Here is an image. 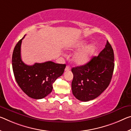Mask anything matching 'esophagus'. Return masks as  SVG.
I'll list each match as a JSON object with an SVG mask.
<instances>
[{
  "instance_id": "1",
  "label": "esophagus",
  "mask_w": 131,
  "mask_h": 131,
  "mask_svg": "<svg viewBox=\"0 0 131 131\" xmlns=\"http://www.w3.org/2000/svg\"><path fill=\"white\" fill-rule=\"evenodd\" d=\"M70 70V66H66V68H65V71H69V70Z\"/></svg>"
}]
</instances>
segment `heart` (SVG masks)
<instances>
[{
	"label": "heart",
	"mask_w": 131,
	"mask_h": 131,
	"mask_svg": "<svg viewBox=\"0 0 131 131\" xmlns=\"http://www.w3.org/2000/svg\"><path fill=\"white\" fill-rule=\"evenodd\" d=\"M86 45L85 41H80L74 45V48H81ZM95 51L94 45L90 44L87 45L82 49L79 50L72 57V60L78 65H83L89 61L92 56L94 54Z\"/></svg>",
	"instance_id": "b5f03b06"
}]
</instances>
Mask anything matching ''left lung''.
<instances>
[{
    "instance_id": "8db88e82",
    "label": "left lung",
    "mask_w": 131,
    "mask_h": 131,
    "mask_svg": "<svg viewBox=\"0 0 131 131\" xmlns=\"http://www.w3.org/2000/svg\"><path fill=\"white\" fill-rule=\"evenodd\" d=\"M113 49L108 41L97 57L72 69V90L79 100L88 101L99 97L109 86L114 69Z\"/></svg>"
}]
</instances>
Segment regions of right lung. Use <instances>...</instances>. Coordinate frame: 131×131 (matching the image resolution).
I'll use <instances>...</instances> for the list:
<instances>
[{"instance_id": "1", "label": "right lung", "mask_w": 131, "mask_h": 131, "mask_svg": "<svg viewBox=\"0 0 131 131\" xmlns=\"http://www.w3.org/2000/svg\"><path fill=\"white\" fill-rule=\"evenodd\" d=\"M24 37L16 44L12 55L14 78L28 97L37 100L43 99L51 93L53 83L63 73L66 65L52 61L36 63L31 66L25 64L21 58V45Z\"/></svg>"}]
</instances>
